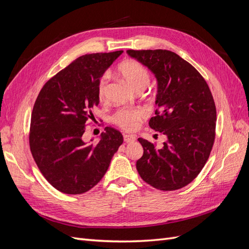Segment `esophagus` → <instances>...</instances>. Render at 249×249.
Masks as SVG:
<instances>
[{
  "mask_svg": "<svg viewBox=\"0 0 249 249\" xmlns=\"http://www.w3.org/2000/svg\"><path fill=\"white\" fill-rule=\"evenodd\" d=\"M124 140L125 142H133V141L136 140V136H135V135H133V134H124Z\"/></svg>",
  "mask_w": 249,
  "mask_h": 249,
  "instance_id": "1",
  "label": "esophagus"
}]
</instances>
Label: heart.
<instances>
[{
  "mask_svg": "<svg viewBox=\"0 0 249 249\" xmlns=\"http://www.w3.org/2000/svg\"><path fill=\"white\" fill-rule=\"evenodd\" d=\"M118 72L133 89L137 91L144 89L150 81V74L146 67L135 60H127L118 66ZM109 77L104 74L97 87L99 99L103 101L106 96ZM145 117V112L141 109H122L118 110L113 116V123L124 130L132 131L139 125L141 120Z\"/></svg>",
  "mask_w": 249,
  "mask_h": 249,
  "instance_id": "1",
  "label": "heart"
}]
</instances>
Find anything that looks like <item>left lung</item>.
<instances>
[{"label":"left lung","mask_w":249,"mask_h":249,"mask_svg":"<svg viewBox=\"0 0 249 249\" xmlns=\"http://www.w3.org/2000/svg\"><path fill=\"white\" fill-rule=\"evenodd\" d=\"M152 71L158 82L157 110L149 126L167 137L157 148L138 141L143 156L136 163L141 178L162 191L190 184L205 166L215 140L216 107L206 80L176 53L167 50H127Z\"/></svg>","instance_id":"obj_1"}]
</instances>
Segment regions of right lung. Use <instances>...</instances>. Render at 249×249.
Masks as SVG:
<instances>
[{"mask_svg": "<svg viewBox=\"0 0 249 249\" xmlns=\"http://www.w3.org/2000/svg\"><path fill=\"white\" fill-rule=\"evenodd\" d=\"M123 51L77 58L50 79L35 101L30 124V149L48 182L65 194L93 188L108 170L123 144L119 131L105 127L101 140H83L85 124L100 103L97 87L108 67Z\"/></svg>", "mask_w": 249, "mask_h": 249, "instance_id": "obj_1", "label": "right lung"}]
</instances>
